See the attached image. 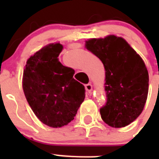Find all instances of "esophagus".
I'll return each mask as SVG.
<instances>
[{
    "mask_svg": "<svg viewBox=\"0 0 159 159\" xmlns=\"http://www.w3.org/2000/svg\"><path fill=\"white\" fill-rule=\"evenodd\" d=\"M85 89H86V91L88 93H91L92 91V85L91 84H86V85H85Z\"/></svg>",
    "mask_w": 159,
    "mask_h": 159,
    "instance_id": "esophagus-1",
    "label": "esophagus"
}]
</instances>
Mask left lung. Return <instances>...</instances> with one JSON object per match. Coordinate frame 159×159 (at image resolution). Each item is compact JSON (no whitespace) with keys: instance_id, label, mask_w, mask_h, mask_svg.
<instances>
[{"instance_id":"obj_1","label":"left lung","mask_w":159,"mask_h":159,"mask_svg":"<svg viewBox=\"0 0 159 159\" xmlns=\"http://www.w3.org/2000/svg\"><path fill=\"white\" fill-rule=\"evenodd\" d=\"M85 48L102 61L106 71L107 101L100 109L101 118L111 127H126L146 104L149 74L145 63L127 40L115 35L89 39Z\"/></svg>"}]
</instances>
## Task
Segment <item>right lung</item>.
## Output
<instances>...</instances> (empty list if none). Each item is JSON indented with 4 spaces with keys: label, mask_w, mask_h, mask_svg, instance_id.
<instances>
[{
    "label": "right lung",
    "mask_w": 159,
    "mask_h": 159,
    "mask_svg": "<svg viewBox=\"0 0 159 159\" xmlns=\"http://www.w3.org/2000/svg\"><path fill=\"white\" fill-rule=\"evenodd\" d=\"M60 42L49 43L27 60L22 77L25 98L43 124L58 128L74 119L85 98L84 86L73 78L74 69L58 57Z\"/></svg>",
    "instance_id": "right-lung-1"
}]
</instances>
